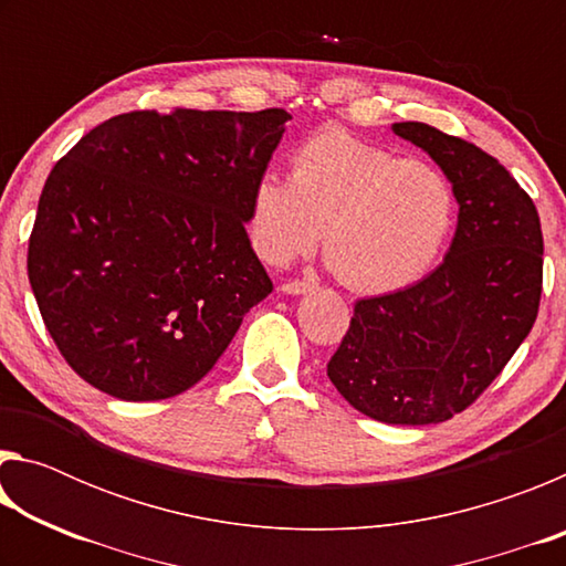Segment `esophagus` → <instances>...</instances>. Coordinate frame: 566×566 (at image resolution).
I'll return each instance as SVG.
<instances>
[{"instance_id":"esophagus-1","label":"esophagus","mask_w":566,"mask_h":566,"mask_svg":"<svg viewBox=\"0 0 566 566\" xmlns=\"http://www.w3.org/2000/svg\"><path fill=\"white\" fill-rule=\"evenodd\" d=\"M314 290V282H304V280H294V282H284L282 292L284 294H306Z\"/></svg>"}]
</instances>
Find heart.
Returning <instances> with one entry per match:
<instances>
[{"instance_id": "obj_1", "label": "heart", "mask_w": 566, "mask_h": 566, "mask_svg": "<svg viewBox=\"0 0 566 566\" xmlns=\"http://www.w3.org/2000/svg\"><path fill=\"white\" fill-rule=\"evenodd\" d=\"M452 181L344 129H322L292 155V177L266 171L252 191L249 237L270 264L324 254L357 292L385 294L424 276L454 227Z\"/></svg>"}]
</instances>
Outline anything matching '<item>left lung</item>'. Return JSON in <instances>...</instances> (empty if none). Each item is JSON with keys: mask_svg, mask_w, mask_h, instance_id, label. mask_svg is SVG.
Listing matches in <instances>:
<instances>
[{"mask_svg": "<svg viewBox=\"0 0 566 566\" xmlns=\"http://www.w3.org/2000/svg\"><path fill=\"white\" fill-rule=\"evenodd\" d=\"M391 129L452 181L457 232L424 280L354 304L327 377L361 415L419 427L474 405L526 339L539 312L544 239L532 197L492 155L424 122Z\"/></svg>", "mask_w": 566, "mask_h": 566, "instance_id": "left-lung-1", "label": "left lung"}]
</instances>
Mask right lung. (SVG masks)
Here are the masks:
<instances>
[{
    "label": "right lung",
    "instance_id": "add662e5",
    "mask_svg": "<svg viewBox=\"0 0 566 566\" xmlns=\"http://www.w3.org/2000/svg\"><path fill=\"white\" fill-rule=\"evenodd\" d=\"M286 119L280 107L127 112L56 161L27 272L84 381L124 401L169 399L222 357L272 292L244 224Z\"/></svg>",
    "mask_w": 566,
    "mask_h": 566
}]
</instances>
